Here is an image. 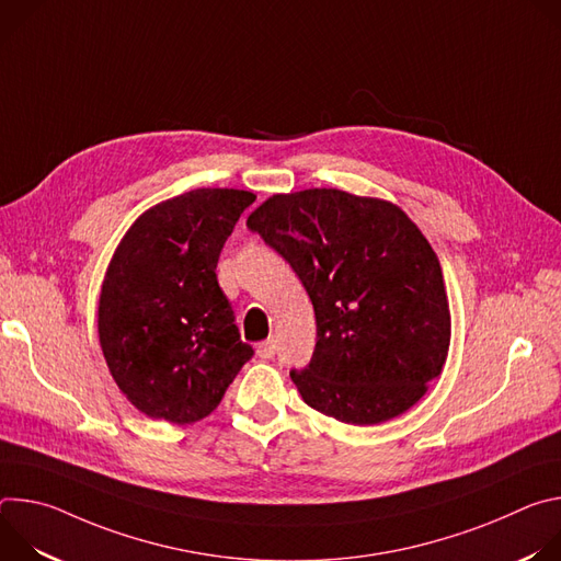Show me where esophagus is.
Wrapping results in <instances>:
<instances>
[{
    "mask_svg": "<svg viewBox=\"0 0 561 561\" xmlns=\"http://www.w3.org/2000/svg\"><path fill=\"white\" fill-rule=\"evenodd\" d=\"M275 353H277L275 340H266V342H260V344H257V355H260L262 359H271Z\"/></svg>",
    "mask_w": 561,
    "mask_h": 561,
    "instance_id": "34e87169",
    "label": "esophagus"
}]
</instances>
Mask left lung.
I'll use <instances>...</instances> for the list:
<instances>
[{
	"label": "left lung",
	"instance_id": "1",
	"mask_svg": "<svg viewBox=\"0 0 561 561\" xmlns=\"http://www.w3.org/2000/svg\"><path fill=\"white\" fill-rule=\"evenodd\" d=\"M247 226L301 279L317 319L304 402L344 424L373 426L407 413L439 377L450 308L439 260L392 202L337 188L273 195Z\"/></svg>",
	"mask_w": 561,
	"mask_h": 561
}]
</instances>
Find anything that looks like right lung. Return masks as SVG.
Listing matches in <instances>:
<instances>
[{"mask_svg": "<svg viewBox=\"0 0 561 561\" xmlns=\"http://www.w3.org/2000/svg\"><path fill=\"white\" fill-rule=\"evenodd\" d=\"M255 195L195 188L141 213L106 268L98 333L108 370L128 402L152 420L208 417L251 357L217 260Z\"/></svg>", "mask_w": 561, "mask_h": 561, "instance_id": "1", "label": "right lung"}]
</instances>
